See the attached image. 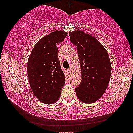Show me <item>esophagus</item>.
I'll return each mask as SVG.
<instances>
[{
    "instance_id": "esophagus-1",
    "label": "esophagus",
    "mask_w": 133,
    "mask_h": 133,
    "mask_svg": "<svg viewBox=\"0 0 133 133\" xmlns=\"http://www.w3.org/2000/svg\"><path fill=\"white\" fill-rule=\"evenodd\" d=\"M67 72H68V74H69L70 73H71V68H69L68 69H67Z\"/></svg>"
}]
</instances>
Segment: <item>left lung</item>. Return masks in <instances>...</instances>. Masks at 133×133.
Returning a JSON list of instances; mask_svg holds the SVG:
<instances>
[{
    "mask_svg": "<svg viewBox=\"0 0 133 133\" xmlns=\"http://www.w3.org/2000/svg\"><path fill=\"white\" fill-rule=\"evenodd\" d=\"M69 36L77 45L81 72L76 94L83 103H94L103 95L110 80L112 67L108 52L97 39L82 30L70 32Z\"/></svg>",
    "mask_w": 133,
    "mask_h": 133,
    "instance_id": "8db88e82",
    "label": "left lung"
}]
</instances>
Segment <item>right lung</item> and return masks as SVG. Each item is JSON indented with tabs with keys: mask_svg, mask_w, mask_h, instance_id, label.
<instances>
[{
	"mask_svg": "<svg viewBox=\"0 0 133 133\" xmlns=\"http://www.w3.org/2000/svg\"><path fill=\"white\" fill-rule=\"evenodd\" d=\"M67 35L63 30H56L44 36L35 44L29 57L27 71L30 88L42 103L57 102L65 85L56 44L64 40Z\"/></svg>",
	"mask_w": 133,
	"mask_h": 133,
	"instance_id": "add662e5",
	"label": "right lung"
}]
</instances>
